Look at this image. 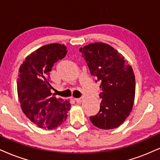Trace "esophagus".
Instances as JSON below:
<instances>
[{
    "instance_id": "1",
    "label": "esophagus",
    "mask_w": 160,
    "mask_h": 160,
    "mask_svg": "<svg viewBox=\"0 0 160 160\" xmlns=\"http://www.w3.org/2000/svg\"><path fill=\"white\" fill-rule=\"evenodd\" d=\"M84 98L83 97H81V98H74L75 102H76L77 103H80V102H82V101H83Z\"/></svg>"
}]
</instances>
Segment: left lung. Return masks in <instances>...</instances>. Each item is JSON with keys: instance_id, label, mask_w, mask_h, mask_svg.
I'll use <instances>...</instances> for the list:
<instances>
[{"instance_id": "obj_1", "label": "left lung", "mask_w": 160, "mask_h": 160, "mask_svg": "<svg viewBox=\"0 0 160 160\" xmlns=\"http://www.w3.org/2000/svg\"><path fill=\"white\" fill-rule=\"evenodd\" d=\"M91 76L100 83V110L90 116L92 125L101 129L119 127L129 116L135 97L133 69L122 55L109 44L94 43L79 49Z\"/></svg>"}]
</instances>
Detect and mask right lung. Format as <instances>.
I'll use <instances>...</instances> for the list:
<instances>
[{
  "label": "right lung",
  "mask_w": 160,
  "mask_h": 160,
  "mask_svg": "<svg viewBox=\"0 0 160 160\" xmlns=\"http://www.w3.org/2000/svg\"><path fill=\"white\" fill-rule=\"evenodd\" d=\"M67 53L64 45H45L27 56L20 67L17 90L21 109L39 128L53 129L68 117L70 102L57 98L49 82L52 67Z\"/></svg>",
  "instance_id": "add662e5"
}]
</instances>
